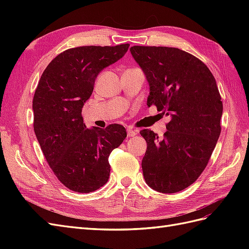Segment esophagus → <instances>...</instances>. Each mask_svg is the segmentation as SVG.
<instances>
[{"label": "esophagus", "instance_id": "esophagus-1", "mask_svg": "<svg viewBox=\"0 0 249 249\" xmlns=\"http://www.w3.org/2000/svg\"><path fill=\"white\" fill-rule=\"evenodd\" d=\"M127 135H128V137H134V136L137 135V131L129 128V129H127Z\"/></svg>", "mask_w": 249, "mask_h": 249}]
</instances>
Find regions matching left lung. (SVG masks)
I'll use <instances>...</instances> for the list:
<instances>
[{"label":"left lung","instance_id":"obj_1","mask_svg":"<svg viewBox=\"0 0 249 249\" xmlns=\"http://www.w3.org/2000/svg\"><path fill=\"white\" fill-rule=\"evenodd\" d=\"M130 53L150 87L147 106L170 116L163 138L153 130L146 141L142 172L146 184L163 194L190 186L209 162L220 135L223 102L203 62L178 48L134 46Z\"/></svg>","mask_w":249,"mask_h":249}]
</instances>
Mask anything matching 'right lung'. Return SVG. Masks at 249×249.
<instances>
[{
  "label": "right lung",
  "mask_w": 249,
  "mask_h": 249,
  "mask_svg": "<svg viewBox=\"0 0 249 249\" xmlns=\"http://www.w3.org/2000/svg\"><path fill=\"white\" fill-rule=\"evenodd\" d=\"M128 47L65 50L49 63L37 86L33 98L36 138L56 178L73 192L91 193L107 183L110 153L127 136L120 124L87 128L81 112L98 73L122 59Z\"/></svg>",
  "instance_id": "right-lung-1"
}]
</instances>
